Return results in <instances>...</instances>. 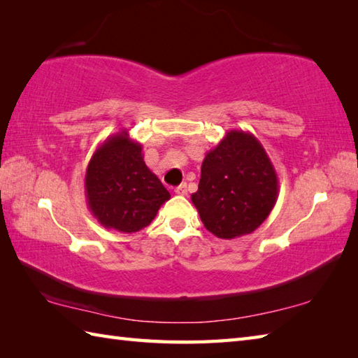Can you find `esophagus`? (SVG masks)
Wrapping results in <instances>:
<instances>
[{"instance_id": "1", "label": "esophagus", "mask_w": 358, "mask_h": 358, "mask_svg": "<svg viewBox=\"0 0 358 358\" xmlns=\"http://www.w3.org/2000/svg\"><path fill=\"white\" fill-rule=\"evenodd\" d=\"M175 194L178 195H186L187 194V185L186 183H181L177 187H175Z\"/></svg>"}]
</instances>
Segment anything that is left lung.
Instances as JSON below:
<instances>
[{
	"instance_id": "1",
	"label": "left lung",
	"mask_w": 358,
	"mask_h": 358,
	"mask_svg": "<svg viewBox=\"0 0 358 358\" xmlns=\"http://www.w3.org/2000/svg\"><path fill=\"white\" fill-rule=\"evenodd\" d=\"M278 177L262 143L250 132L229 131L201 164L191 195L204 227L218 238L252 234L277 203Z\"/></svg>"
}]
</instances>
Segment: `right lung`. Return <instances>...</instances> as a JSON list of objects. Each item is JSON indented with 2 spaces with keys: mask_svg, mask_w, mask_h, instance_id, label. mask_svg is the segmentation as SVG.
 Returning a JSON list of instances; mask_svg holds the SVG:
<instances>
[{
  "mask_svg": "<svg viewBox=\"0 0 358 358\" xmlns=\"http://www.w3.org/2000/svg\"><path fill=\"white\" fill-rule=\"evenodd\" d=\"M143 148L129 132L106 138L87 164V206L106 229L132 234L155 218L171 194L144 163Z\"/></svg>",
  "mask_w": 358,
  "mask_h": 358,
  "instance_id": "obj_1",
  "label": "right lung"
}]
</instances>
